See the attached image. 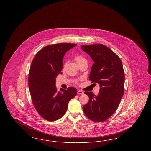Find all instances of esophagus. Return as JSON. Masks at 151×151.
Here are the masks:
<instances>
[{"label": "esophagus", "instance_id": "34e87169", "mask_svg": "<svg viewBox=\"0 0 151 151\" xmlns=\"http://www.w3.org/2000/svg\"><path fill=\"white\" fill-rule=\"evenodd\" d=\"M83 93H84V92H83L82 91H80V90L78 91V94H82Z\"/></svg>", "mask_w": 151, "mask_h": 151}]
</instances>
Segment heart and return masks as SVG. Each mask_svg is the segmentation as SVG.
Returning a JSON list of instances; mask_svg holds the SVG:
<instances>
[{
    "mask_svg": "<svg viewBox=\"0 0 151 151\" xmlns=\"http://www.w3.org/2000/svg\"><path fill=\"white\" fill-rule=\"evenodd\" d=\"M75 60H76V62H77L78 64L79 63H80V62H83V61L86 60L83 57H81V56H78V57H75Z\"/></svg>",
    "mask_w": 151,
    "mask_h": 151,
    "instance_id": "1",
    "label": "heart"
}]
</instances>
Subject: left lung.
<instances>
[{
	"instance_id": "8db88e82",
	"label": "left lung",
	"mask_w": 151,
	"mask_h": 151,
	"mask_svg": "<svg viewBox=\"0 0 151 151\" xmlns=\"http://www.w3.org/2000/svg\"><path fill=\"white\" fill-rule=\"evenodd\" d=\"M94 63L89 79L97 83L100 89L97 95L85 92L89 100L83 109L84 114L94 122H103L113 115L124 94V73L121 60L107 46L102 44L82 45Z\"/></svg>"
}]
</instances>
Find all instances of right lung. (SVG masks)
Returning a JSON list of instances; mask_svg holds the SVG:
<instances>
[{"label": "right lung", "mask_w": 151, "mask_h": 151, "mask_svg": "<svg viewBox=\"0 0 151 151\" xmlns=\"http://www.w3.org/2000/svg\"><path fill=\"white\" fill-rule=\"evenodd\" d=\"M76 44L58 43L45 46L32 60L28 78L29 91L37 111L43 118L54 121L65 115L69 101L77 94V89L69 87L58 91V75L62 73L65 54Z\"/></svg>", "instance_id": "obj_1"}]
</instances>
